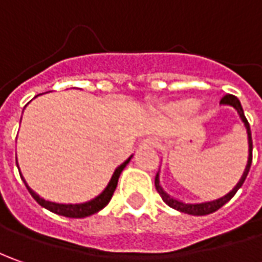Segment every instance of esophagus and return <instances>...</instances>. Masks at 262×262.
<instances>
[{"mask_svg": "<svg viewBox=\"0 0 262 262\" xmlns=\"http://www.w3.org/2000/svg\"><path fill=\"white\" fill-rule=\"evenodd\" d=\"M143 144L146 147H157L159 146V141L155 140V138H146V140L143 141Z\"/></svg>", "mask_w": 262, "mask_h": 262, "instance_id": "esophagus-1", "label": "esophagus"}]
</instances>
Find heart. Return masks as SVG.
<instances>
[{"label": "heart", "instance_id": "1", "mask_svg": "<svg viewBox=\"0 0 262 262\" xmlns=\"http://www.w3.org/2000/svg\"><path fill=\"white\" fill-rule=\"evenodd\" d=\"M194 107H195V103L191 102V100H186L184 103H181V109H182V111H191V109H194Z\"/></svg>", "mask_w": 262, "mask_h": 262}]
</instances>
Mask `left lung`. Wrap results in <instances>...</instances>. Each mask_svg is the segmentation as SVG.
Segmentation results:
<instances>
[{
    "label": "left lung",
    "instance_id": "left-lung-1",
    "mask_svg": "<svg viewBox=\"0 0 262 262\" xmlns=\"http://www.w3.org/2000/svg\"><path fill=\"white\" fill-rule=\"evenodd\" d=\"M220 105L232 106V107H233V109L237 112L239 118L242 119V122H244L245 128H247L248 147H249V148H248L247 167H245V170H244V175L241 176L239 182H237L236 185H235V188H233L230 192H227L226 195L220 196V198H217V200H213V201H204V203H184V201H179V200H176V198H173V196H170L169 194H167L166 191L162 188V185H160L159 172H157L156 178H155V185H156L157 192L160 194L162 200L166 203L167 206L172 207V208H175V210L181 211V213L192 214V216H206V214H210V213H214V211H217L220 207L225 206L227 201L236 194L237 189L242 186V184H244V182H245V179H247L248 172H249V167H251V163H252V137H251V128H249V124H248V119L245 118L242 105H241V102H239V99H237L236 96H233V95L223 96V97H222V100H220Z\"/></svg>",
    "mask_w": 262,
    "mask_h": 262
}]
</instances>
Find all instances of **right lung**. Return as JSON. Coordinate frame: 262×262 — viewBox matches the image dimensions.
<instances>
[{
    "label": "right lung",
    "instance_id": "obj_1",
    "mask_svg": "<svg viewBox=\"0 0 262 262\" xmlns=\"http://www.w3.org/2000/svg\"><path fill=\"white\" fill-rule=\"evenodd\" d=\"M131 157H128L121 166L116 167L115 172H114V175H112L111 181H109V184H107V186H106L105 189H103L99 195L95 196V198H93V200H90V201L80 203V204H61V203H52V201L43 200V198H40V196L37 195L35 191L30 188V186L26 184L25 179H23V182L26 184V188L29 189L30 195L33 196L40 206L45 207L46 210H49V211H52V213H55V214H59V216L73 217V219H83V217L95 214V213H97V211H100L103 207L107 206V203L111 201V198H112L114 192H115L119 175H121V172L124 170V167L129 163Z\"/></svg>",
    "mask_w": 262,
    "mask_h": 262
}]
</instances>
